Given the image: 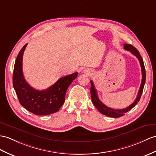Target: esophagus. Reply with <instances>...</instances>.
Returning <instances> with one entry per match:
<instances>
[{
    "mask_svg": "<svg viewBox=\"0 0 156 156\" xmlns=\"http://www.w3.org/2000/svg\"><path fill=\"white\" fill-rule=\"evenodd\" d=\"M85 71H86L87 73H90V71H88V70H85Z\"/></svg>",
    "mask_w": 156,
    "mask_h": 156,
    "instance_id": "obj_1",
    "label": "esophagus"
}]
</instances>
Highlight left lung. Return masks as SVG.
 Instances as JSON below:
<instances>
[{"instance_id": "8db88e82", "label": "left lung", "mask_w": 156, "mask_h": 156, "mask_svg": "<svg viewBox=\"0 0 156 156\" xmlns=\"http://www.w3.org/2000/svg\"><path fill=\"white\" fill-rule=\"evenodd\" d=\"M124 49H126V50L130 51L133 55H134L136 58H138L140 63V66H141V68H142V79L141 85H140V89L138 90L137 97H136V100L132 104H131L129 107L123 109H114V108L107 107V106L102 103V102L99 100V98L98 97L97 90L94 85V83L93 81H90V85H91L90 96H91V101H92L93 104L94 105V107L97 108L98 111H99L101 114H102V115L109 116V117H112V118H119V117L124 116L125 115V113H126L129 111H130L132 108H134L135 106L137 105V103L140 99V98H141V95L144 89V85H145V82H146V69H145V67H144L143 59L142 58L141 55L140 54V52L137 50V49L135 48L134 46H132V45L130 44H124Z\"/></svg>"}]
</instances>
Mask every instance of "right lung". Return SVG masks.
Wrapping results in <instances>:
<instances>
[{"instance_id":"1","label":"right lung","mask_w":156,"mask_h":156,"mask_svg":"<svg viewBox=\"0 0 156 156\" xmlns=\"http://www.w3.org/2000/svg\"><path fill=\"white\" fill-rule=\"evenodd\" d=\"M26 44L18 53L14 63L12 82L18 101L22 107L36 115H48L58 112L66 100V93L78 73L61 77L47 89L32 88L26 81L22 71V58Z\"/></svg>"}]
</instances>
